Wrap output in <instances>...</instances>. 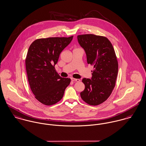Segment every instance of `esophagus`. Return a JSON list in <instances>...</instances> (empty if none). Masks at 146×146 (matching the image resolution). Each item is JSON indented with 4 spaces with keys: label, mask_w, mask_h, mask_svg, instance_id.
Returning <instances> with one entry per match:
<instances>
[{
    "label": "esophagus",
    "mask_w": 146,
    "mask_h": 146,
    "mask_svg": "<svg viewBox=\"0 0 146 146\" xmlns=\"http://www.w3.org/2000/svg\"><path fill=\"white\" fill-rule=\"evenodd\" d=\"M71 80L73 82H79L80 80L79 79H75L74 78H71Z\"/></svg>",
    "instance_id": "34e87169"
}]
</instances>
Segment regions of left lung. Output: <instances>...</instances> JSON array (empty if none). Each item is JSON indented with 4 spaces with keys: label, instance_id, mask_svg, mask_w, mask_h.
Returning <instances> with one entry per match:
<instances>
[{
    "label": "left lung",
    "instance_id": "obj_1",
    "mask_svg": "<svg viewBox=\"0 0 146 146\" xmlns=\"http://www.w3.org/2000/svg\"><path fill=\"white\" fill-rule=\"evenodd\" d=\"M77 39L86 52L88 64L94 68L91 79H82L85 89L80 97L87 104L97 106L108 99L115 87L118 70L117 56L112 43L105 36L83 34Z\"/></svg>",
    "mask_w": 146,
    "mask_h": 146
}]
</instances>
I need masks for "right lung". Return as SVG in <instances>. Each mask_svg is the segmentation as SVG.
<instances>
[{"mask_svg":"<svg viewBox=\"0 0 146 146\" xmlns=\"http://www.w3.org/2000/svg\"><path fill=\"white\" fill-rule=\"evenodd\" d=\"M73 37L38 39L28 49L25 67L29 84L35 98L44 105H53L61 100L70 84V79L60 77L54 66Z\"/></svg>","mask_w":146,"mask_h":146,"instance_id":"obj_1","label":"right lung"}]
</instances>
